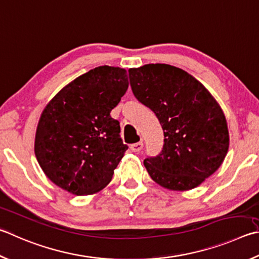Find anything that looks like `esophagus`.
<instances>
[{"label": "esophagus", "instance_id": "34e87169", "mask_svg": "<svg viewBox=\"0 0 259 259\" xmlns=\"http://www.w3.org/2000/svg\"><path fill=\"white\" fill-rule=\"evenodd\" d=\"M143 147H144V144L142 143V142H139V143H136V144H133L130 146V149L133 150L134 153H139L140 150L143 149Z\"/></svg>", "mask_w": 259, "mask_h": 259}]
</instances>
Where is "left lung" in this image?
Segmentation results:
<instances>
[{"label":"left lung","instance_id":"obj_1","mask_svg":"<svg viewBox=\"0 0 259 259\" xmlns=\"http://www.w3.org/2000/svg\"><path fill=\"white\" fill-rule=\"evenodd\" d=\"M129 78L134 95L156 114L164 131L161 154L144 161L148 175L168 190L198 187L229 150L228 123L219 103L195 77L170 64L133 68Z\"/></svg>","mask_w":259,"mask_h":259}]
</instances>
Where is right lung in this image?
I'll return each mask as SVG.
<instances>
[{
  "label": "right lung",
  "mask_w": 259,
  "mask_h": 259,
  "mask_svg": "<svg viewBox=\"0 0 259 259\" xmlns=\"http://www.w3.org/2000/svg\"><path fill=\"white\" fill-rule=\"evenodd\" d=\"M125 69L103 65L63 87L37 124L35 155L50 180L70 194H96L109 185L128 146L111 116L128 89Z\"/></svg>",
  "instance_id": "obj_1"
}]
</instances>
